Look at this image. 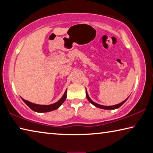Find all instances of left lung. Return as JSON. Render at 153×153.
Segmentation results:
<instances>
[{"mask_svg":"<svg viewBox=\"0 0 153 153\" xmlns=\"http://www.w3.org/2000/svg\"><path fill=\"white\" fill-rule=\"evenodd\" d=\"M86 98H87V99L88 100V101L90 102V103H92V104L93 105H94L95 107H98V108H103V109H107V110H111V109H116V108H119V107H120L121 105H122L124 102H125L126 100H127V99H128V98H127V99H126L125 100H123V102H121V103H120V104H117V105H113V106H103V105H98V104H97V103H96V102H93L92 100L90 99V97H88V93H87V92H86Z\"/></svg>","mask_w":153,"mask_h":153,"instance_id":"obj_1","label":"left lung"}]
</instances>
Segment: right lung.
<instances>
[{"mask_svg":"<svg viewBox=\"0 0 153 153\" xmlns=\"http://www.w3.org/2000/svg\"><path fill=\"white\" fill-rule=\"evenodd\" d=\"M66 97H67V90H65V92L63 97H61V98L59 100V101L54 103V104L49 105H36V104H34V103L27 101V100H25L24 99V98H22L25 104H26L32 110L38 113H45V112H49V111H52L55 109H57V108L64 102L65 100L66 99Z\"/></svg>","mask_w":153,"mask_h":153,"instance_id":"1","label":"right lung"}]
</instances>
